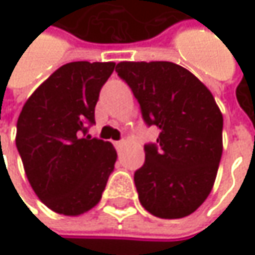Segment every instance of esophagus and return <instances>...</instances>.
<instances>
[{
    "instance_id": "esophagus-1",
    "label": "esophagus",
    "mask_w": 255,
    "mask_h": 255,
    "mask_svg": "<svg viewBox=\"0 0 255 255\" xmlns=\"http://www.w3.org/2000/svg\"><path fill=\"white\" fill-rule=\"evenodd\" d=\"M114 144H115V147H117V149H120V147L124 144V141H123V140H118V141H114Z\"/></svg>"
}]
</instances>
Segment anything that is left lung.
Masks as SVG:
<instances>
[{"label":"left lung","mask_w":255,"mask_h":255,"mask_svg":"<svg viewBox=\"0 0 255 255\" xmlns=\"http://www.w3.org/2000/svg\"><path fill=\"white\" fill-rule=\"evenodd\" d=\"M117 72L161 129L134 173L138 201L159 219H181L208 198L223 152V115L211 91L171 62H121Z\"/></svg>","instance_id":"1"}]
</instances>
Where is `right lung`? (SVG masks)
Listing matches in <instances>:
<instances>
[{"label":"right lung","instance_id":"obj_1","mask_svg":"<svg viewBox=\"0 0 255 255\" xmlns=\"http://www.w3.org/2000/svg\"><path fill=\"white\" fill-rule=\"evenodd\" d=\"M114 69V62L66 63L32 93L19 115L16 146L26 177L57 214L79 216L96 207L114 171L112 143L87 135Z\"/></svg>","mask_w":255,"mask_h":255}]
</instances>
